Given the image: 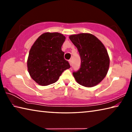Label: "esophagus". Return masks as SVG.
<instances>
[{"mask_svg":"<svg viewBox=\"0 0 132 132\" xmlns=\"http://www.w3.org/2000/svg\"><path fill=\"white\" fill-rule=\"evenodd\" d=\"M69 64H70V65L71 66V59H70L69 61Z\"/></svg>","mask_w":132,"mask_h":132,"instance_id":"1","label":"esophagus"}]
</instances>
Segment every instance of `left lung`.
I'll return each instance as SVG.
<instances>
[{
  "label": "left lung",
  "mask_w": 132,
  "mask_h": 132,
  "mask_svg": "<svg viewBox=\"0 0 132 132\" xmlns=\"http://www.w3.org/2000/svg\"><path fill=\"white\" fill-rule=\"evenodd\" d=\"M69 38L76 46L81 58V66L73 75L78 83L86 87L97 86L108 73L109 57L104 44L89 33L71 35Z\"/></svg>",
  "instance_id": "obj_1"
}]
</instances>
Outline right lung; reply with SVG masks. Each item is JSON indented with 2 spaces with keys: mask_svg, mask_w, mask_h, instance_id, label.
<instances>
[{
  "mask_svg": "<svg viewBox=\"0 0 132 132\" xmlns=\"http://www.w3.org/2000/svg\"><path fill=\"white\" fill-rule=\"evenodd\" d=\"M65 39L61 33L45 32L31 46L27 59L28 71L40 86L56 82L63 71L70 68L62 51Z\"/></svg>",
  "mask_w": 132,
  "mask_h": 132,
  "instance_id": "obj_1",
  "label": "right lung"
}]
</instances>
